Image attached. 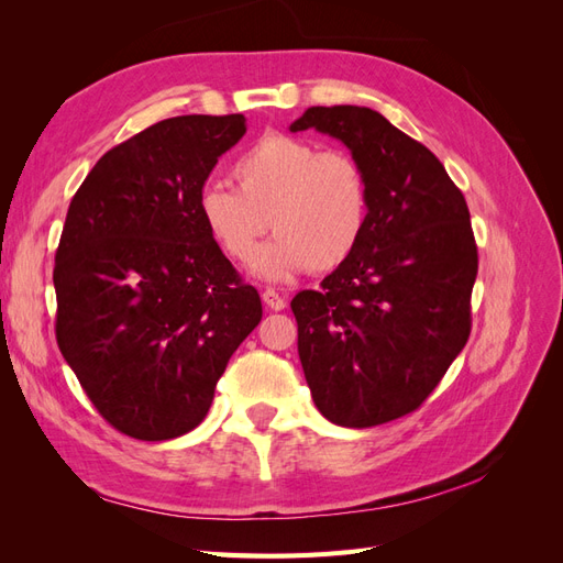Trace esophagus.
<instances>
[{"instance_id": "esophagus-1", "label": "esophagus", "mask_w": 563, "mask_h": 563, "mask_svg": "<svg viewBox=\"0 0 563 563\" xmlns=\"http://www.w3.org/2000/svg\"><path fill=\"white\" fill-rule=\"evenodd\" d=\"M263 300H265V305L267 308H272V310H284L286 308V296H282V294H277L275 288H265L263 291Z\"/></svg>"}]
</instances>
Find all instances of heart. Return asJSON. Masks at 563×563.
Returning <instances> with one entry per match:
<instances>
[{
	"label": "heart",
	"instance_id": "obj_1",
	"mask_svg": "<svg viewBox=\"0 0 563 563\" xmlns=\"http://www.w3.org/2000/svg\"><path fill=\"white\" fill-rule=\"evenodd\" d=\"M234 187L203 185L197 213L211 242L249 263L267 230L277 232L253 263L269 282L345 265L368 223V180L345 150L286 133H265L232 164Z\"/></svg>",
	"mask_w": 563,
	"mask_h": 563
}]
</instances>
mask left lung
<instances>
[{"mask_svg":"<svg viewBox=\"0 0 563 563\" xmlns=\"http://www.w3.org/2000/svg\"><path fill=\"white\" fill-rule=\"evenodd\" d=\"M288 129L345 143L371 197L352 258L291 300L305 380L340 428L397 420L430 397L470 338L479 258L467 201L444 164L376 110L308 108Z\"/></svg>","mask_w":563,"mask_h":563,"instance_id":"8db88e82","label":"left lung"}]
</instances>
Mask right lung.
I'll return each instance as SVG.
<instances>
[{"mask_svg": "<svg viewBox=\"0 0 563 563\" xmlns=\"http://www.w3.org/2000/svg\"><path fill=\"white\" fill-rule=\"evenodd\" d=\"M244 133V114L164 119L106 152L67 209L58 347L98 413L133 439L195 430L263 317L197 213L218 157Z\"/></svg>", "mask_w": 563, "mask_h": 563, "instance_id": "1", "label": "right lung"}]
</instances>
